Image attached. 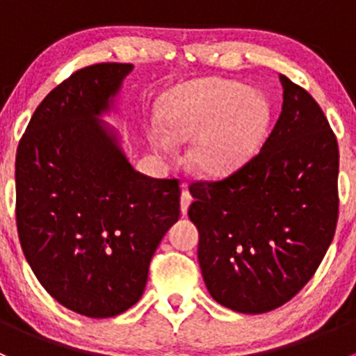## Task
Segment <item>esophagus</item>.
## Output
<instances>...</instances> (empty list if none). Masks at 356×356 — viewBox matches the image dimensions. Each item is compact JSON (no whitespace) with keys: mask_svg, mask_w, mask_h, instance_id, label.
Returning <instances> with one entry per match:
<instances>
[{"mask_svg":"<svg viewBox=\"0 0 356 356\" xmlns=\"http://www.w3.org/2000/svg\"><path fill=\"white\" fill-rule=\"evenodd\" d=\"M191 201H193V198H191V195H189V191H182V195H181V213L182 215L188 213V208H189V204H191Z\"/></svg>","mask_w":356,"mask_h":356,"instance_id":"34e87169","label":"esophagus"}]
</instances>
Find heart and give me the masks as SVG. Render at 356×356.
<instances>
[{"label": "heart", "instance_id": "1", "mask_svg": "<svg viewBox=\"0 0 356 356\" xmlns=\"http://www.w3.org/2000/svg\"><path fill=\"white\" fill-rule=\"evenodd\" d=\"M160 120L163 129H149V141L160 155H174V141H193L191 170L204 179H222L260 152L270 127V106L239 82L200 79L167 92Z\"/></svg>", "mask_w": 356, "mask_h": 356}]
</instances>
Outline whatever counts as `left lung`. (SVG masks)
<instances>
[{"instance_id": "left-lung-1", "label": "left lung", "mask_w": 356, "mask_h": 356, "mask_svg": "<svg viewBox=\"0 0 356 356\" xmlns=\"http://www.w3.org/2000/svg\"><path fill=\"white\" fill-rule=\"evenodd\" d=\"M279 81L282 111L260 153L229 177L189 189L204 284L239 314L288 303L318 268L337 224L336 136L303 88Z\"/></svg>"}]
</instances>
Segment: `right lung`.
I'll return each mask as SVG.
<instances>
[{"label": "right lung", "mask_w": 356, "mask_h": 356, "mask_svg": "<svg viewBox=\"0 0 356 356\" xmlns=\"http://www.w3.org/2000/svg\"><path fill=\"white\" fill-rule=\"evenodd\" d=\"M131 63L75 72L41 102L15 160L17 229L32 272L60 305L91 318L139 301L152 257L179 220L174 179L134 170L117 113Z\"/></svg>", "instance_id": "right-lung-1"}]
</instances>
